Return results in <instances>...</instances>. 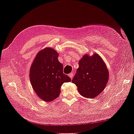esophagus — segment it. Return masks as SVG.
<instances>
[{"label": "esophagus", "mask_w": 134, "mask_h": 134, "mask_svg": "<svg viewBox=\"0 0 134 134\" xmlns=\"http://www.w3.org/2000/svg\"><path fill=\"white\" fill-rule=\"evenodd\" d=\"M69 77L71 79H72V78H73V76H74V73L72 72H71V73L69 74Z\"/></svg>", "instance_id": "obj_1"}]
</instances>
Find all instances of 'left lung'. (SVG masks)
I'll return each instance as SVG.
<instances>
[{"label":"left lung","instance_id":"1","mask_svg":"<svg viewBox=\"0 0 134 134\" xmlns=\"http://www.w3.org/2000/svg\"><path fill=\"white\" fill-rule=\"evenodd\" d=\"M109 72L106 64L97 54L83 56L72 79L80 94L85 98H96L103 92L108 81Z\"/></svg>","mask_w":134,"mask_h":134}]
</instances>
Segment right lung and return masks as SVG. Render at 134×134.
<instances>
[{"instance_id": "obj_1", "label": "right lung", "mask_w": 134, "mask_h": 134, "mask_svg": "<svg viewBox=\"0 0 134 134\" xmlns=\"http://www.w3.org/2000/svg\"><path fill=\"white\" fill-rule=\"evenodd\" d=\"M58 52L50 47L39 51L30 70L32 87L40 99L51 102L57 98L64 83L71 79L63 73V65L58 60Z\"/></svg>"}]
</instances>
